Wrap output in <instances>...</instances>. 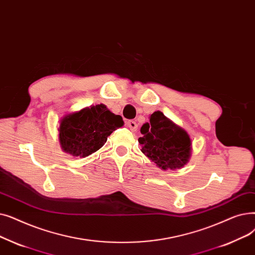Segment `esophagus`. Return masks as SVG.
<instances>
[{
  "instance_id": "1",
  "label": "esophagus",
  "mask_w": 255,
  "mask_h": 255,
  "mask_svg": "<svg viewBox=\"0 0 255 255\" xmlns=\"http://www.w3.org/2000/svg\"><path fill=\"white\" fill-rule=\"evenodd\" d=\"M127 127L129 128V129L132 130V131L137 130V128H138V125H137L136 121H134V120H128L127 123Z\"/></svg>"
}]
</instances>
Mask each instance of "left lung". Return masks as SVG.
Returning a JSON list of instances; mask_svg holds the SVG:
<instances>
[{"label": "left lung", "mask_w": 255, "mask_h": 255, "mask_svg": "<svg viewBox=\"0 0 255 255\" xmlns=\"http://www.w3.org/2000/svg\"><path fill=\"white\" fill-rule=\"evenodd\" d=\"M141 151L163 170L184 167L191 156V139L188 132L173 124L162 112L149 117V124L141 128Z\"/></svg>", "instance_id": "1"}]
</instances>
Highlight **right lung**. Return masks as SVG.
<instances>
[{
	"label": "right lung",
	"instance_id": "add662e5",
	"mask_svg": "<svg viewBox=\"0 0 255 255\" xmlns=\"http://www.w3.org/2000/svg\"><path fill=\"white\" fill-rule=\"evenodd\" d=\"M124 126L123 117L101 104L65 115L60 121L59 141L74 156L86 157L99 150L113 130Z\"/></svg>",
	"mask_w": 255,
	"mask_h": 255
}]
</instances>
